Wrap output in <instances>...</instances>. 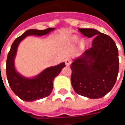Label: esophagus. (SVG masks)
<instances>
[{
    "label": "esophagus",
    "instance_id": "34e87169",
    "mask_svg": "<svg viewBox=\"0 0 125 125\" xmlns=\"http://www.w3.org/2000/svg\"><path fill=\"white\" fill-rule=\"evenodd\" d=\"M65 65H66V66H69L70 64V60H69V59H65Z\"/></svg>",
    "mask_w": 125,
    "mask_h": 125
}]
</instances>
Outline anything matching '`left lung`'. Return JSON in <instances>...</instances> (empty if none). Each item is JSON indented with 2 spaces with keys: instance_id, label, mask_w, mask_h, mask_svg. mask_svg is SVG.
<instances>
[{
  "instance_id": "obj_1",
  "label": "left lung",
  "mask_w": 125,
  "mask_h": 125,
  "mask_svg": "<svg viewBox=\"0 0 125 125\" xmlns=\"http://www.w3.org/2000/svg\"><path fill=\"white\" fill-rule=\"evenodd\" d=\"M88 38L94 37L92 46L73 60L71 82L74 91L97 99L104 96L115 84L118 69V51L115 41L94 29H79Z\"/></svg>"
}]
</instances>
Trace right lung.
<instances>
[{"instance_id": "obj_1", "label": "right lung", "mask_w": 125, "mask_h": 125, "mask_svg": "<svg viewBox=\"0 0 125 125\" xmlns=\"http://www.w3.org/2000/svg\"><path fill=\"white\" fill-rule=\"evenodd\" d=\"M53 30L55 28H47L45 30H27L15 39L8 53L6 66L8 82L12 92L24 101L31 102L48 96L53 88V80L61 72L65 64L64 62L61 63L45 69L35 77L26 78L18 73L15 69V58L18 46L21 41L27 36L45 35Z\"/></svg>"}]
</instances>
